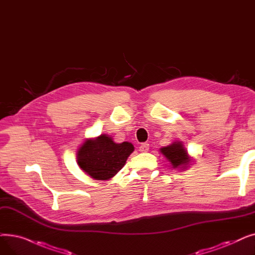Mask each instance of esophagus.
Returning <instances> with one entry per match:
<instances>
[{
	"instance_id": "34e87169",
	"label": "esophagus",
	"mask_w": 255,
	"mask_h": 255,
	"mask_svg": "<svg viewBox=\"0 0 255 255\" xmlns=\"http://www.w3.org/2000/svg\"><path fill=\"white\" fill-rule=\"evenodd\" d=\"M139 151L142 153H145L149 151V143H141L139 146Z\"/></svg>"
}]
</instances>
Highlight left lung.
Returning a JSON list of instances; mask_svg holds the SVG:
<instances>
[{"instance_id":"obj_1","label":"left lung","mask_w":255,"mask_h":255,"mask_svg":"<svg viewBox=\"0 0 255 255\" xmlns=\"http://www.w3.org/2000/svg\"><path fill=\"white\" fill-rule=\"evenodd\" d=\"M159 151L164 155L173 168L186 169L188 165H191L192 159L189 157L182 141H173L171 144L163 146Z\"/></svg>"}]
</instances>
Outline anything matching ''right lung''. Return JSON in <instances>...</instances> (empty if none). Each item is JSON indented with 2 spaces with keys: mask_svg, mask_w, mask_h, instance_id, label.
I'll list each match as a JSON object with an SVG mask.
<instances>
[{
  "mask_svg": "<svg viewBox=\"0 0 255 255\" xmlns=\"http://www.w3.org/2000/svg\"><path fill=\"white\" fill-rule=\"evenodd\" d=\"M134 151L131 142L117 143L113 137L101 134L87 138L76 153V161L86 175L94 180L106 181L123 168L127 158Z\"/></svg>",
  "mask_w": 255,
  "mask_h": 255,
  "instance_id": "1",
  "label": "right lung"
}]
</instances>
